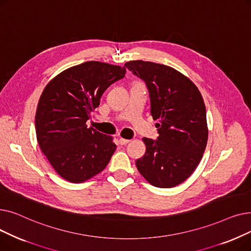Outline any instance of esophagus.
I'll return each instance as SVG.
<instances>
[{
  "mask_svg": "<svg viewBox=\"0 0 251 251\" xmlns=\"http://www.w3.org/2000/svg\"><path fill=\"white\" fill-rule=\"evenodd\" d=\"M119 142H120L121 146H125V144H127V143H129V142H130V140H129V139L120 138V139H119Z\"/></svg>",
  "mask_w": 251,
  "mask_h": 251,
  "instance_id": "1",
  "label": "esophagus"
}]
</instances>
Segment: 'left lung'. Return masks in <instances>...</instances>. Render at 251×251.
<instances>
[{
  "label": "left lung",
  "mask_w": 251,
  "mask_h": 251,
  "mask_svg": "<svg viewBox=\"0 0 251 251\" xmlns=\"http://www.w3.org/2000/svg\"><path fill=\"white\" fill-rule=\"evenodd\" d=\"M125 67L146 82L156 140L143 138L147 151L135 164L151 185L175 187L200 164L207 142L205 105L195 84L169 66L141 60Z\"/></svg>",
  "instance_id": "1"
}]
</instances>
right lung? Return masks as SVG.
I'll use <instances>...</instances> for the list:
<instances>
[{"label": "right lung", "instance_id": "1", "mask_svg": "<svg viewBox=\"0 0 251 251\" xmlns=\"http://www.w3.org/2000/svg\"><path fill=\"white\" fill-rule=\"evenodd\" d=\"M120 66L89 61L57 75L45 87L35 114L37 142L56 172L81 183L105 168L116 150L111 136L87 127L104 90L125 76Z\"/></svg>", "mask_w": 251, "mask_h": 251}]
</instances>
